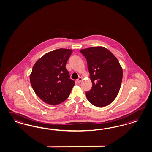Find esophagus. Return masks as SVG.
I'll return each mask as SVG.
<instances>
[{
	"label": "esophagus",
	"instance_id": "34e87169",
	"mask_svg": "<svg viewBox=\"0 0 152 152\" xmlns=\"http://www.w3.org/2000/svg\"><path fill=\"white\" fill-rule=\"evenodd\" d=\"M82 80H83V78L81 77H79V79L77 80V82L78 83H81L82 81Z\"/></svg>",
	"mask_w": 152,
	"mask_h": 152
}]
</instances>
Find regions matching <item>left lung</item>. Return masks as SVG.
Listing matches in <instances>:
<instances>
[{"label": "left lung", "instance_id": "obj_1", "mask_svg": "<svg viewBox=\"0 0 152 152\" xmlns=\"http://www.w3.org/2000/svg\"><path fill=\"white\" fill-rule=\"evenodd\" d=\"M87 61L92 88L86 91L89 102L102 107L115 99L120 89L122 69L115 56L104 47H96L80 50Z\"/></svg>", "mask_w": 152, "mask_h": 152}]
</instances>
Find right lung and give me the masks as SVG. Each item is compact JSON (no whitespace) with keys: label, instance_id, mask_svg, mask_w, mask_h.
<instances>
[{"label":"right lung","instance_id":"obj_1","mask_svg":"<svg viewBox=\"0 0 152 152\" xmlns=\"http://www.w3.org/2000/svg\"><path fill=\"white\" fill-rule=\"evenodd\" d=\"M72 53L71 49H58L45 54L33 66L30 76L32 88L49 104H59L66 100L75 85L66 68Z\"/></svg>","mask_w":152,"mask_h":152}]
</instances>
